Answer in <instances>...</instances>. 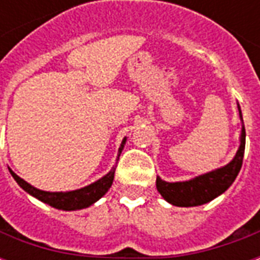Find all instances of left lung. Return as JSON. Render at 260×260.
Instances as JSON below:
<instances>
[{"label":"left lung","instance_id":"1","mask_svg":"<svg viewBox=\"0 0 260 260\" xmlns=\"http://www.w3.org/2000/svg\"><path fill=\"white\" fill-rule=\"evenodd\" d=\"M242 128H241V143L234 158L220 169L212 170L209 173L198 175L195 178L178 182H167L157 177L156 186L160 195L166 201L178 207H193L209 203L213 199L229 189L240 173L242 158L245 152V126L241 113L240 104H237Z\"/></svg>","mask_w":260,"mask_h":260}]
</instances>
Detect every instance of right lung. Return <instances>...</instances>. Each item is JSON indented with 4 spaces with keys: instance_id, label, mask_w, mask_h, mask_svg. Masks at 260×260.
<instances>
[{
    "instance_id": "add662e5",
    "label": "right lung",
    "mask_w": 260,
    "mask_h": 260,
    "mask_svg": "<svg viewBox=\"0 0 260 260\" xmlns=\"http://www.w3.org/2000/svg\"><path fill=\"white\" fill-rule=\"evenodd\" d=\"M125 143H126V138H124L122 142H121L118 154H117V161H118L119 156H121V152L124 149ZM115 167L117 166H113V169L110 170L107 174L103 175L102 178H99L94 182H91L90 185H86L83 188H79V189L67 192L42 191V189H39L36 186L30 185L25 180H22L19 175L15 174L12 170H9V173L14 177V180L18 182V185L23 191L27 192L29 195L36 198L39 201H42L43 203H47L51 207L58 209V210L71 212V210H80V209H86V207L91 206L93 203H96L100 198L106 195L108 189L113 185Z\"/></svg>"
}]
</instances>
